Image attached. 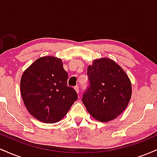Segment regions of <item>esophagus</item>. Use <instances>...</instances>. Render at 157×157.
Here are the masks:
<instances>
[{"instance_id":"obj_1","label":"esophagus","mask_w":157,"mask_h":157,"mask_svg":"<svg viewBox=\"0 0 157 157\" xmlns=\"http://www.w3.org/2000/svg\"><path fill=\"white\" fill-rule=\"evenodd\" d=\"M75 91H76L77 94H79V87H78V86H75Z\"/></svg>"}]
</instances>
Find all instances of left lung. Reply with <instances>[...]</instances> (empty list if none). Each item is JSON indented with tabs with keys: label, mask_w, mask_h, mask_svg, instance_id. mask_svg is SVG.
<instances>
[{
	"label": "left lung",
	"mask_w": 157,
	"mask_h": 157,
	"mask_svg": "<svg viewBox=\"0 0 157 157\" xmlns=\"http://www.w3.org/2000/svg\"><path fill=\"white\" fill-rule=\"evenodd\" d=\"M89 87L82 101L93 118L106 122L116 119L130 102V79L120 66L108 57L96 59L87 68Z\"/></svg>",
	"instance_id": "1"
}]
</instances>
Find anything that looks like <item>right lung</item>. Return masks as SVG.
<instances>
[{"label":"right lung","mask_w":157,"mask_h":157,"mask_svg":"<svg viewBox=\"0 0 157 157\" xmlns=\"http://www.w3.org/2000/svg\"><path fill=\"white\" fill-rule=\"evenodd\" d=\"M67 80L68 73L58 57H41L30 65L21 79V97L30 114L45 123L60 121L77 100Z\"/></svg>","instance_id":"obj_1"}]
</instances>
